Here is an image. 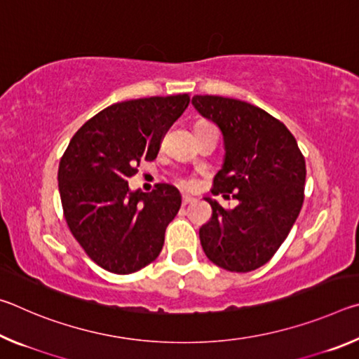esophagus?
I'll return each instance as SVG.
<instances>
[{
    "instance_id": "1",
    "label": "esophagus",
    "mask_w": 359,
    "mask_h": 359,
    "mask_svg": "<svg viewBox=\"0 0 359 359\" xmlns=\"http://www.w3.org/2000/svg\"><path fill=\"white\" fill-rule=\"evenodd\" d=\"M194 201V198H191V196H188V194H184V198H182V204L184 205H187V204H190V203H193Z\"/></svg>"
}]
</instances>
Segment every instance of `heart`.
I'll return each mask as SVG.
<instances>
[{
	"label": "heart",
	"mask_w": 359,
	"mask_h": 359,
	"mask_svg": "<svg viewBox=\"0 0 359 359\" xmlns=\"http://www.w3.org/2000/svg\"><path fill=\"white\" fill-rule=\"evenodd\" d=\"M182 184H184V185H187V187H188V185H190V182H182Z\"/></svg>",
	"instance_id": "obj_1"
}]
</instances>
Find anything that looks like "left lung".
Masks as SVG:
<instances>
[{
  "label": "left lung",
  "mask_w": 359,
  "mask_h": 359,
  "mask_svg": "<svg viewBox=\"0 0 359 359\" xmlns=\"http://www.w3.org/2000/svg\"><path fill=\"white\" fill-rule=\"evenodd\" d=\"M194 109L218 126L224 156L212 193H233L234 209L204 198L212 218L199 229L212 263L231 272L266 264L287 239L304 203L306 160L282 121L245 101L193 96Z\"/></svg>",
  "instance_id": "8db88e82"
}]
</instances>
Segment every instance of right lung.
<instances>
[{"instance_id":"obj_1","label":"right lung","mask_w":359,"mask_h":359,"mask_svg":"<svg viewBox=\"0 0 359 359\" xmlns=\"http://www.w3.org/2000/svg\"><path fill=\"white\" fill-rule=\"evenodd\" d=\"M188 102V95L117 102L72 136L58 168L60 198L72 236L102 269L131 274L160 255L180 193L169 184L131 191L128 177L155 160Z\"/></svg>"}]
</instances>
